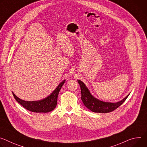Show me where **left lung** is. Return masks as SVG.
Masks as SVG:
<instances>
[{"mask_svg":"<svg viewBox=\"0 0 147 147\" xmlns=\"http://www.w3.org/2000/svg\"><path fill=\"white\" fill-rule=\"evenodd\" d=\"M81 88L82 100L87 109L94 113H107L117 109L121 105L128 97L129 94L123 100L118 102H107L97 100L93 97L86 87L85 84L80 80H77Z\"/></svg>","mask_w":147,"mask_h":147,"instance_id":"1","label":"left lung"}]
</instances>
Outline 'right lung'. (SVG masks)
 I'll list each match as a JSON object with an SVG mask.
<instances>
[{"instance_id":"add662e5","label":"right lung","mask_w":147,"mask_h":147,"mask_svg":"<svg viewBox=\"0 0 147 147\" xmlns=\"http://www.w3.org/2000/svg\"><path fill=\"white\" fill-rule=\"evenodd\" d=\"M65 83L63 81L51 94L47 97L42 100L36 101H26L18 98L13 92V95L15 100L24 108L34 113H49L54 110L57 105L59 92Z\"/></svg>"}]
</instances>
